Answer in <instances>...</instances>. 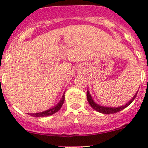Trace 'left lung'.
Instances as JSON below:
<instances>
[{
    "label": "left lung",
    "instance_id": "left-lung-1",
    "mask_svg": "<svg viewBox=\"0 0 148 148\" xmlns=\"http://www.w3.org/2000/svg\"><path fill=\"white\" fill-rule=\"evenodd\" d=\"M137 95H138V92L137 93H135V95H134L133 97L130 99L128 102H127L126 104H124V105L120 106V107H106V106H102L100 105V104H97V102H95V100L92 98V95H91L90 92H89V89H87V93H86V98H87V101L89 103L91 107L94 109L96 111L102 113V114H114V113L118 112L121 111V110H124L125 108H126L127 106H129L130 104H131L133 100L135 99V98L136 97Z\"/></svg>",
    "mask_w": 148,
    "mask_h": 148
}]
</instances>
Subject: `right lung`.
I'll use <instances>...</instances> for the list:
<instances>
[{
    "mask_svg": "<svg viewBox=\"0 0 148 148\" xmlns=\"http://www.w3.org/2000/svg\"><path fill=\"white\" fill-rule=\"evenodd\" d=\"M64 94L65 92H64L63 96H62V99H60L59 102L57 103V104L53 107L52 108L49 109V110H45L44 112H38V113H31V114H28L29 115L33 116V117H48V116H51L52 114H55L56 112H57L61 108H62V105H63L64 102Z\"/></svg>",
    "mask_w": 148,
    "mask_h": 148,
    "instance_id": "obj_1",
    "label": "right lung"
}]
</instances>
